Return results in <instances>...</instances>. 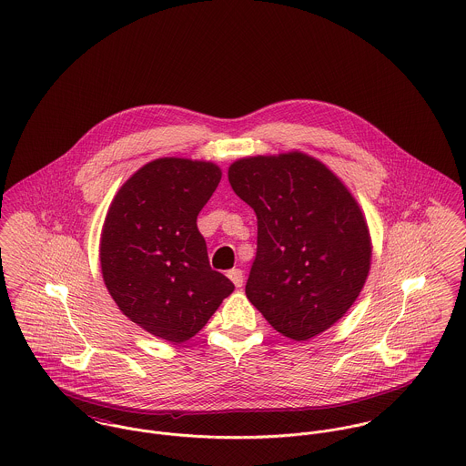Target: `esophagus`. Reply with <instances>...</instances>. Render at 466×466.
I'll return each instance as SVG.
<instances>
[{
    "label": "esophagus",
    "instance_id": "obj_1",
    "mask_svg": "<svg viewBox=\"0 0 466 466\" xmlns=\"http://www.w3.org/2000/svg\"><path fill=\"white\" fill-rule=\"evenodd\" d=\"M228 279L234 282V286H236V288H241V286H243V282H245L243 271H241V269H238V268H234V269H230V271H228Z\"/></svg>",
    "mask_w": 466,
    "mask_h": 466
}]
</instances>
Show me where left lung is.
<instances>
[{
  "instance_id": "8db88e82",
  "label": "left lung",
  "mask_w": 466,
  "mask_h": 466,
  "mask_svg": "<svg viewBox=\"0 0 466 466\" xmlns=\"http://www.w3.org/2000/svg\"><path fill=\"white\" fill-rule=\"evenodd\" d=\"M228 182L258 216L248 300L286 338L321 334L352 308L370 271L371 238L358 200L302 152L238 158Z\"/></svg>"
}]
</instances>
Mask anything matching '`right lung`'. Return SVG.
Segmentation results:
<instances>
[{
  "instance_id": "add662e5",
  "label": "right lung",
  "mask_w": 466,
  "mask_h": 466,
  "mask_svg": "<svg viewBox=\"0 0 466 466\" xmlns=\"http://www.w3.org/2000/svg\"><path fill=\"white\" fill-rule=\"evenodd\" d=\"M221 180L210 160L160 157L116 193L100 239L104 282L147 332L184 343L204 329L234 284L208 264L197 216Z\"/></svg>"
}]
</instances>
